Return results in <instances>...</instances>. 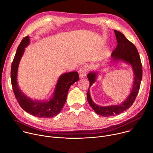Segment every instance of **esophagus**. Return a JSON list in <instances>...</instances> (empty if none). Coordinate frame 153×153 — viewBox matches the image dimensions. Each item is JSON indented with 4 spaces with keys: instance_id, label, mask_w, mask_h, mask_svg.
Returning a JSON list of instances; mask_svg holds the SVG:
<instances>
[{
    "instance_id": "34e87169",
    "label": "esophagus",
    "mask_w": 153,
    "mask_h": 153,
    "mask_svg": "<svg viewBox=\"0 0 153 153\" xmlns=\"http://www.w3.org/2000/svg\"><path fill=\"white\" fill-rule=\"evenodd\" d=\"M87 70H88V68H87L86 67H82L79 70V77H85L87 74Z\"/></svg>"
}]
</instances>
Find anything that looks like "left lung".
Segmentation results:
<instances>
[{
  "label": "left lung",
  "instance_id": "left-lung-1",
  "mask_svg": "<svg viewBox=\"0 0 153 153\" xmlns=\"http://www.w3.org/2000/svg\"><path fill=\"white\" fill-rule=\"evenodd\" d=\"M117 42V46L111 54L113 62H117L119 60L125 62L131 65L134 74V81L133 82V88L131 91L129 96L119 105H110L107 106H102L96 105L93 102L91 98L90 93V86L96 81V77L98 74L97 72H92L87 75L90 80V87L87 92V100L93 110L99 115L104 117L114 116L131 106L138 94L140 83L142 78V66L139 52L132 42L128 40L125 36L120 31L114 30Z\"/></svg>",
  "mask_w": 153,
  "mask_h": 153
}]
</instances>
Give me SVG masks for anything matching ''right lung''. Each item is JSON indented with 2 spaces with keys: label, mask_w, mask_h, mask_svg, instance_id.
Instances as JSON below:
<instances>
[{
  "label": "right lung",
  "mask_w": 153,
  "mask_h": 153,
  "mask_svg": "<svg viewBox=\"0 0 153 153\" xmlns=\"http://www.w3.org/2000/svg\"><path fill=\"white\" fill-rule=\"evenodd\" d=\"M29 43V36H26L19 44L12 62L11 79L13 92L19 105L26 112L40 118L52 117L57 116L62 110L66 102L70 86L79 80V74L76 71H73L62 74L57 80L53 97L49 100H31L21 91L17 81L19 64L25 47Z\"/></svg>",
  "instance_id": "1"
}]
</instances>
